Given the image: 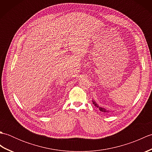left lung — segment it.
Instances as JSON below:
<instances>
[{
	"label": "left lung",
	"mask_w": 152,
	"mask_h": 152,
	"mask_svg": "<svg viewBox=\"0 0 152 152\" xmlns=\"http://www.w3.org/2000/svg\"><path fill=\"white\" fill-rule=\"evenodd\" d=\"M92 102H93V104H94L96 107H97V108H99V109L100 110H101V112H108V110H106L105 109V108H102V107H99V105L96 104V103L94 101H92Z\"/></svg>",
	"instance_id": "8db88e82"
}]
</instances>
